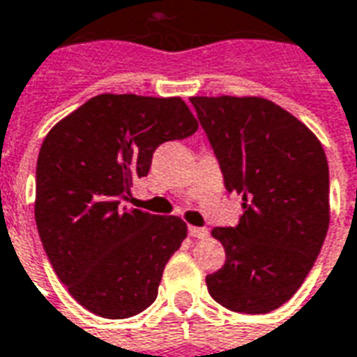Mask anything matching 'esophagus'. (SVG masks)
<instances>
[{"instance_id":"34e87169","label":"esophagus","mask_w":357,"mask_h":357,"mask_svg":"<svg viewBox=\"0 0 357 357\" xmlns=\"http://www.w3.org/2000/svg\"><path fill=\"white\" fill-rule=\"evenodd\" d=\"M188 234L192 236V238H199V239H204V238H207V236H209L207 228H197V226H190Z\"/></svg>"}]
</instances>
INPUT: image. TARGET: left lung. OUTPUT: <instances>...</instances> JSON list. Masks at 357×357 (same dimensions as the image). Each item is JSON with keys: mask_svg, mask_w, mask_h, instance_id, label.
<instances>
[{"mask_svg": "<svg viewBox=\"0 0 357 357\" xmlns=\"http://www.w3.org/2000/svg\"><path fill=\"white\" fill-rule=\"evenodd\" d=\"M225 186L243 199L234 228H213L225 266L209 295L241 314H268L295 295L329 228V167L314 132L262 96H192Z\"/></svg>", "mask_w": 357, "mask_h": 357, "instance_id": "8db88e82", "label": "left lung"}]
</instances>
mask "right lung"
Wrapping results in <instances>:
<instances>
[{
	"label": "right lung",
	"mask_w": 357,
	"mask_h": 357,
	"mask_svg": "<svg viewBox=\"0 0 357 357\" xmlns=\"http://www.w3.org/2000/svg\"><path fill=\"white\" fill-rule=\"evenodd\" d=\"M197 119L181 96H93L47 132L36 169V225L54 274L83 308L125 319L155 301L163 268L186 238L181 217L123 209L155 148Z\"/></svg>",
	"instance_id": "obj_1"
}]
</instances>
